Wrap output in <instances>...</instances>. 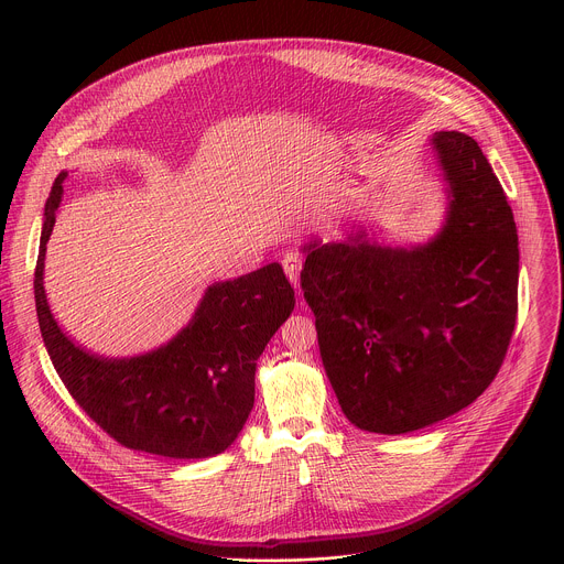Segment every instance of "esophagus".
<instances>
[{"mask_svg": "<svg viewBox=\"0 0 564 564\" xmlns=\"http://www.w3.org/2000/svg\"><path fill=\"white\" fill-rule=\"evenodd\" d=\"M301 263H303V259H301V254H299V252H285V254H283V259H281V265H283V270H285V274H288V279L292 281V285H294V288L299 285Z\"/></svg>", "mask_w": 564, "mask_h": 564, "instance_id": "obj_1", "label": "esophagus"}]
</instances>
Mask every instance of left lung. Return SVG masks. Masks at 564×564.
I'll return each mask as SVG.
<instances>
[{
  "instance_id": "left-lung-1",
  "label": "left lung",
  "mask_w": 564,
  "mask_h": 564,
  "mask_svg": "<svg viewBox=\"0 0 564 564\" xmlns=\"http://www.w3.org/2000/svg\"><path fill=\"white\" fill-rule=\"evenodd\" d=\"M448 209L424 246L366 231L303 246L301 290L344 415L401 435L455 415L496 379L518 316V229L477 142L437 131Z\"/></svg>"
}]
</instances>
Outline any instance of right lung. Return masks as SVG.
<instances>
[{"instance_id": "add662e5", "label": "right lung", "mask_w": 564, "mask_h": 564, "mask_svg": "<svg viewBox=\"0 0 564 564\" xmlns=\"http://www.w3.org/2000/svg\"><path fill=\"white\" fill-rule=\"evenodd\" d=\"M62 172L44 207L35 307L44 346L70 397L116 442L174 459L214 457L243 431L254 406L257 359L294 310L279 263L205 290L189 324L138 357H100L57 326L44 292V257L62 203Z\"/></svg>"}]
</instances>
